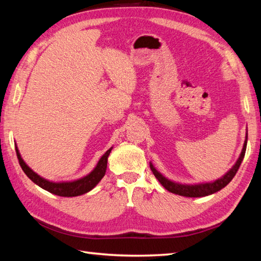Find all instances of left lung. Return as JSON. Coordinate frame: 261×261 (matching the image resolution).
Here are the masks:
<instances>
[{"label": "left lung", "instance_id": "obj_1", "mask_svg": "<svg viewBox=\"0 0 261 261\" xmlns=\"http://www.w3.org/2000/svg\"><path fill=\"white\" fill-rule=\"evenodd\" d=\"M247 140H248V136L246 137V141H245V145H243L240 157L237 160V163L233 167H232L228 173L222 177V178L212 182H205V184H197V185H181V184H178V182H174L166 178V177H164L162 174H160L158 170H156V168H154L151 164H150V169L153 173L154 177L159 180L160 184H162L166 190L170 193H174V194H177V195L186 196V197L207 196V195H211V194L222 190V188L228 185L232 180V178L236 176L243 158H245V153L247 149Z\"/></svg>", "mask_w": 261, "mask_h": 261}]
</instances>
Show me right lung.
Instances as JSON below:
<instances>
[{"mask_svg": "<svg viewBox=\"0 0 261 261\" xmlns=\"http://www.w3.org/2000/svg\"><path fill=\"white\" fill-rule=\"evenodd\" d=\"M111 150H112V148H110L109 150L103 154L101 159L98 160L96 167L93 169V171H91L87 176L83 177V178L74 180V181L53 182L42 178V177L37 175L35 171L28 167L25 163L22 160L18 148H15L16 156H18V159H19V164L21 166L22 170L24 171V174L29 177L35 184L40 186L41 188H43V190L50 192L55 194V195L64 196V197L79 196V195H82V194H85L87 192H90L91 190H93V188L98 184V181L101 180L105 175L107 166H108V157Z\"/></svg>", "mask_w": 261, "mask_h": 261, "instance_id": "add662e5", "label": "right lung"}]
</instances>
